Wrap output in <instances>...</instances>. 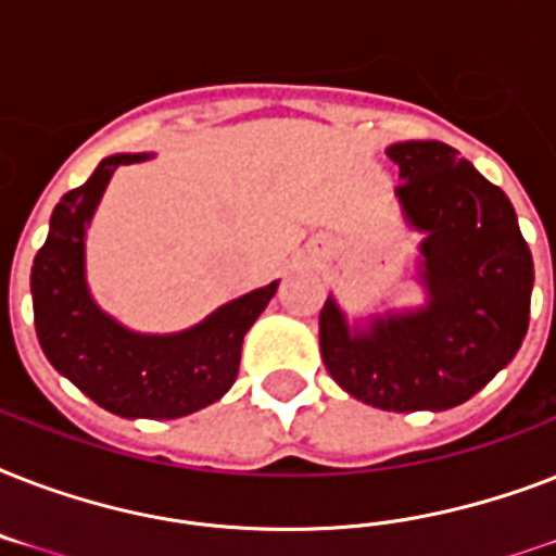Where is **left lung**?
<instances>
[{
    "instance_id": "obj_1",
    "label": "left lung",
    "mask_w": 556,
    "mask_h": 556,
    "mask_svg": "<svg viewBox=\"0 0 556 556\" xmlns=\"http://www.w3.org/2000/svg\"><path fill=\"white\" fill-rule=\"evenodd\" d=\"M395 199L421 233L415 279L424 300L349 323L320 312V355L352 397L387 413L465 404L514 361L528 331L534 260L508 195L441 141L387 147Z\"/></svg>"
}]
</instances>
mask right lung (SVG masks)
<instances>
[{"instance_id": "obj_1", "label": "right lung", "mask_w": 556, "mask_h": 556, "mask_svg": "<svg viewBox=\"0 0 556 556\" xmlns=\"http://www.w3.org/2000/svg\"><path fill=\"white\" fill-rule=\"evenodd\" d=\"M147 159L150 152L109 155L86 185L65 192L34 256L30 294L48 364L109 413L161 421L199 413L233 387L244 334L277 294L279 279L169 334L126 329L103 312L86 279V233L115 169Z\"/></svg>"}]
</instances>
